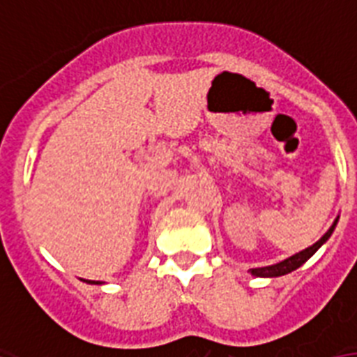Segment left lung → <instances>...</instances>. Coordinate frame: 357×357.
Segmentation results:
<instances>
[{"label":"left lung","mask_w":357,"mask_h":357,"mask_svg":"<svg viewBox=\"0 0 357 357\" xmlns=\"http://www.w3.org/2000/svg\"><path fill=\"white\" fill-rule=\"evenodd\" d=\"M337 222H339V218H335L333 225L328 229V233H326L319 242H314L313 245H309V248H305L303 251H300V253H296V255L289 257V259H284V261L278 262V264H272V266H262V268H251L250 270L251 275H255V278H279V275H284V273L294 272L296 268L302 266L303 262L309 261V259L319 251L320 245L328 242V238H330L331 233H333V229H335Z\"/></svg>","instance_id":"8db88e82"}]
</instances>
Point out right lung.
<instances>
[{"instance_id":"add662e5","label":"right lung","mask_w":357,"mask_h":357,"mask_svg":"<svg viewBox=\"0 0 357 357\" xmlns=\"http://www.w3.org/2000/svg\"><path fill=\"white\" fill-rule=\"evenodd\" d=\"M87 283H95V284H100V281H87Z\"/></svg>"}]
</instances>
